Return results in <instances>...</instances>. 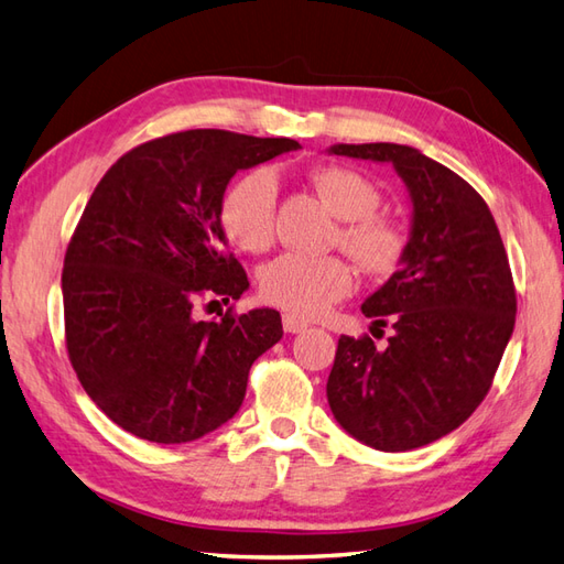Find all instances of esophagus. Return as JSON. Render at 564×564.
<instances>
[{"label":"esophagus","mask_w":564,"mask_h":564,"mask_svg":"<svg viewBox=\"0 0 564 564\" xmlns=\"http://www.w3.org/2000/svg\"><path fill=\"white\" fill-rule=\"evenodd\" d=\"M283 329L289 334H297V332H305L307 329V322L295 317V315H283Z\"/></svg>","instance_id":"obj_1"}]
</instances>
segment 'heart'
I'll return each mask as SVG.
<instances>
[{"label": "heart", "instance_id": "1", "mask_svg": "<svg viewBox=\"0 0 564 564\" xmlns=\"http://www.w3.org/2000/svg\"><path fill=\"white\" fill-rule=\"evenodd\" d=\"M313 184L332 213L341 218L339 245L373 273L398 267L404 251L402 227L376 215L380 191L354 170L322 166ZM279 176L269 166L245 174L227 191L220 206V225L239 249L259 254L269 249L275 230ZM354 269L339 257L281 254L259 273L261 295L269 303L303 317H317L354 291Z\"/></svg>", "mask_w": 564, "mask_h": 564}]
</instances>
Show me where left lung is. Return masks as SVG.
Returning a JSON list of instances; mask_svg holds the SVG:
<instances>
[{"mask_svg":"<svg viewBox=\"0 0 564 564\" xmlns=\"http://www.w3.org/2000/svg\"><path fill=\"white\" fill-rule=\"evenodd\" d=\"M329 154L392 164L412 227L400 269L361 305L392 337L386 349L341 337L327 400L356 441L412 451L458 429L492 386L517 322L507 249L482 196L416 148L339 142Z\"/></svg>","mask_w":564,"mask_h":564,"instance_id":"8db88e82","label":"left lung"}]
</instances>
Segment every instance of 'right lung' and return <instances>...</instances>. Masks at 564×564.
I'll return each instance as SVG.
<instances>
[{
    "label": "right lung",
    "instance_id": "right-lung-1",
    "mask_svg": "<svg viewBox=\"0 0 564 564\" xmlns=\"http://www.w3.org/2000/svg\"><path fill=\"white\" fill-rule=\"evenodd\" d=\"M297 148L184 130L126 152L94 188L65 254V337L82 388L113 424L188 443L242 406L251 364L283 337L281 315L230 307L208 322L194 307L249 289L220 225L230 178Z\"/></svg>",
    "mask_w": 564,
    "mask_h": 564
}]
</instances>
